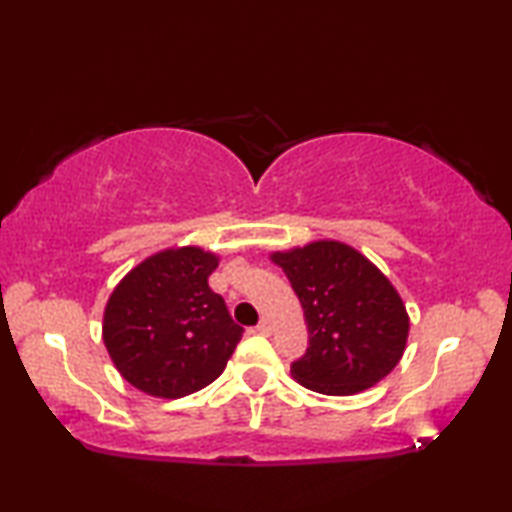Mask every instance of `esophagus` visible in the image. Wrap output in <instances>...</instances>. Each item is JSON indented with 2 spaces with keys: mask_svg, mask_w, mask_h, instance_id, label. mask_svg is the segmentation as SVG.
<instances>
[{
  "mask_svg": "<svg viewBox=\"0 0 512 512\" xmlns=\"http://www.w3.org/2000/svg\"><path fill=\"white\" fill-rule=\"evenodd\" d=\"M256 331L261 333V335H270V331H272V324H270V319H261V324L256 326Z\"/></svg>",
  "mask_w": 512,
  "mask_h": 512,
  "instance_id": "1",
  "label": "esophagus"
}]
</instances>
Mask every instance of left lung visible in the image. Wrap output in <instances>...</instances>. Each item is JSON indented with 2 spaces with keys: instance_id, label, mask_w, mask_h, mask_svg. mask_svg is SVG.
<instances>
[{
  "instance_id": "8db88e82",
  "label": "left lung",
  "mask_w": 512,
  "mask_h": 512,
  "mask_svg": "<svg viewBox=\"0 0 512 512\" xmlns=\"http://www.w3.org/2000/svg\"><path fill=\"white\" fill-rule=\"evenodd\" d=\"M305 310L310 347L291 373L303 387L349 396L373 387L401 361L408 312L366 256L342 242H312L272 254Z\"/></svg>"
}]
</instances>
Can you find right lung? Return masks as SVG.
<instances>
[{"mask_svg":"<svg viewBox=\"0 0 512 512\" xmlns=\"http://www.w3.org/2000/svg\"><path fill=\"white\" fill-rule=\"evenodd\" d=\"M219 258L167 249L130 270L104 310V345L125 380L151 396L181 398L223 373L244 328L207 277Z\"/></svg>","mask_w":512,"mask_h":512,"instance_id":"add662e5","label":"right lung"}]
</instances>
